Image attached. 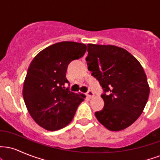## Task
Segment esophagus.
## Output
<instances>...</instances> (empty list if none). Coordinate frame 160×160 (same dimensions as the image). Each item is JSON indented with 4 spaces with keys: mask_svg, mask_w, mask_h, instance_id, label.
Instances as JSON below:
<instances>
[{
    "mask_svg": "<svg viewBox=\"0 0 160 160\" xmlns=\"http://www.w3.org/2000/svg\"><path fill=\"white\" fill-rule=\"evenodd\" d=\"M86 94H87V95L89 97V98H93V97H94V95H95L94 92H93V91L91 90V89H89V90L87 92V93H86Z\"/></svg>",
    "mask_w": 160,
    "mask_h": 160,
    "instance_id": "esophagus-1",
    "label": "esophagus"
}]
</instances>
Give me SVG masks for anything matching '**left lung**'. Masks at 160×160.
I'll return each instance as SVG.
<instances>
[{"label": "left lung", "instance_id": "obj_1", "mask_svg": "<svg viewBox=\"0 0 160 160\" xmlns=\"http://www.w3.org/2000/svg\"><path fill=\"white\" fill-rule=\"evenodd\" d=\"M88 70L104 90V108L95 113L111 131L131 126L142 113L150 87L142 66L127 50L113 45H87ZM108 94L106 95V92Z\"/></svg>", "mask_w": 160, "mask_h": 160}]
</instances>
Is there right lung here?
Returning <instances> with one entry per match:
<instances>
[{
    "instance_id": "add662e5",
    "label": "right lung",
    "mask_w": 160,
    "mask_h": 160,
    "mask_svg": "<svg viewBox=\"0 0 160 160\" xmlns=\"http://www.w3.org/2000/svg\"><path fill=\"white\" fill-rule=\"evenodd\" d=\"M84 43H56L38 53L31 62L23 86V98L33 120L45 129L56 131L68 125L84 98L65 89L68 66L83 56Z\"/></svg>"
}]
</instances>
